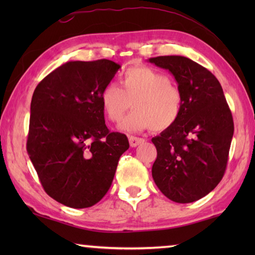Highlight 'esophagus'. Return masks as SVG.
Returning <instances> with one entry per match:
<instances>
[{
    "instance_id": "1",
    "label": "esophagus",
    "mask_w": 255,
    "mask_h": 255,
    "mask_svg": "<svg viewBox=\"0 0 255 255\" xmlns=\"http://www.w3.org/2000/svg\"><path fill=\"white\" fill-rule=\"evenodd\" d=\"M144 143V139L143 138H139V137H133V136H130L129 137V144H130L131 147H136V146H138L139 144Z\"/></svg>"
}]
</instances>
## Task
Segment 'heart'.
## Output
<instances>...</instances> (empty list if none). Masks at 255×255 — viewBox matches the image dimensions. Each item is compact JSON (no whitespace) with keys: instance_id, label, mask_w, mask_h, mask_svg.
Masks as SVG:
<instances>
[{"instance_id":"b5f03b06","label":"heart","mask_w":255,"mask_h":255,"mask_svg":"<svg viewBox=\"0 0 255 255\" xmlns=\"http://www.w3.org/2000/svg\"><path fill=\"white\" fill-rule=\"evenodd\" d=\"M120 84L108 83L100 100L106 116L114 123L124 118L132 102L133 110L119 126L122 131L148 128L163 131L178 122L183 108L182 93L163 73L146 66L130 67L120 76Z\"/></svg>"}]
</instances>
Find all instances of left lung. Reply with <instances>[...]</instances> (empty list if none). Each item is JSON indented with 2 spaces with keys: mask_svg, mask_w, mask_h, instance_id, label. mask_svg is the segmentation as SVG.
Returning <instances> with one entry per match:
<instances>
[{
  "mask_svg": "<svg viewBox=\"0 0 255 255\" xmlns=\"http://www.w3.org/2000/svg\"><path fill=\"white\" fill-rule=\"evenodd\" d=\"M148 62L169 71L183 97L178 122L152 138L157 150L152 175L164 196L189 204L223 179L234 133L232 112L221 83L204 66L175 55Z\"/></svg>",
  "mask_w": 255,
  "mask_h": 255,
  "instance_id": "1",
  "label": "left lung"
}]
</instances>
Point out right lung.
I'll return each mask as SVG.
<instances>
[{
  "mask_svg": "<svg viewBox=\"0 0 255 255\" xmlns=\"http://www.w3.org/2000/svg\"><path fill=\"white\" fill-rule=\"evenodd\" d=\"M122 67L109 59L67 62L34 90L27 152L47 195L75 209L109 190L128 138L106 126L101 92Z\"/></svg>",
  "mask_w": 255,
  "mask_h": 255,
  "instance_id": "right-lung-1",
  "label": "right lung"
}]
</instances>
